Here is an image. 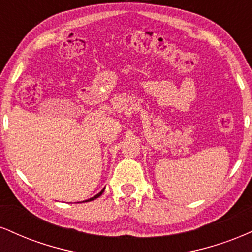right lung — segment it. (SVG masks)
I'll return each mask as SVG.
<instances>
[{
    "label": "right lung",
    "mask_w": 252,
    "mask_h": 252,
    "mask_svg": "<svg viewBox=\"0 0 252 252\" xmlns=\"http://www.w3.org/2000/svg\"><path fill=\"white\" fill-rule=\"evenodd\" d=\"M104 189H103L102 190H100L99 193H98V194H96V195H94V196H92V198H90V199H88V200H85V201H91V200H94V199H97L98 196H100V195H102V193L104 192Z\"/></svg>",
    "instance_id": "right-lung-1"
}]
</instances>
